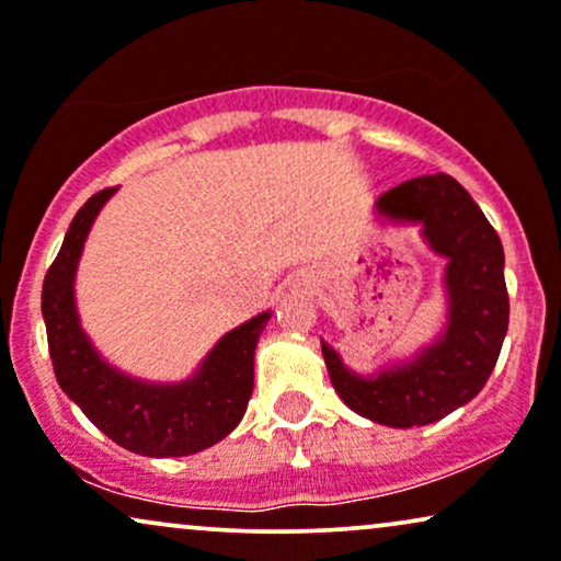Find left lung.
Here are the masks:
<instances>
[{"label":"left lung","instance_id":"1","mask_svg":"<svg viewBox=\"0 0 561 561\" xmlns=\"http://www.w3.org/2000/svg\"><path fill=\"white\" fill-rule=\"evenodd\" d=\"M375 215L420 225L424 243L445 259L448 316L435 342L373 375L350 370L321 339L325 370L342 401L386 427H424L469 403L497 365L507 333L505 251L484 211L450 175H422L386 191Z\"/></svg>","mask_w":561,"mask_h":561}]
</instances>
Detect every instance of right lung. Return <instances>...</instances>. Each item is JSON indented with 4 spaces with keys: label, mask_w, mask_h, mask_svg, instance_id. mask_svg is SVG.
I'll return each mask as SVG.
<instances>
[{
    "label": "right lung",
    "mask_w": 561,
    "mask_h": 561,
    "mask_svg": "<svg viewBox=\"0 0 561 561\" xmlns=\"http://www.w3.org/2000/svg\"><path fill=\"white\" fill-rule=\"evenodd\" d=\"M113 194L116 188L98 191L82 204L44 279L41 310L56 380L122 448L150 458L194 456L228 437L243 420L253 393V354L272 310L225 333L181 382L141 380L113 367L84 333L75 300L84 240Z\"/></svg>",
    "instance_id": "obj_1"
}]
</instances>
